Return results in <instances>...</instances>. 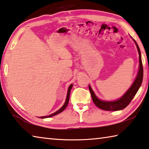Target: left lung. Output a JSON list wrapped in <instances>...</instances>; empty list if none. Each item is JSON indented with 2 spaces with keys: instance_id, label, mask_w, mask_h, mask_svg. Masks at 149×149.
<instances>
[{
  "instance_id": "1",
  "label": "left lung",
  "mask_w": 149,
  "mask_h": 149,
  "mask_svg": "<svg viewBox=\"0 0 149 149\" xmlns=\"http://www.w3.org/2000/svg\"><path fill=\"white\" fill-rule=\"evenodd\" d=\"M134 40V42L136 43V46L138 50V53L139 55V70L138 72V74L136 77V80L134 81V83L132 84L131 87L130 88L129 90L126 92L125 94L121 98L116 101L113 102H105V101H102L99 100L94 94V92L92 90V88L90 86H88L89 91L91 94L92 99H93L94 104H95L97 107L100 109L105 110V111H118L123 109L124 108L126 107L129 105L130 103L131 102L132 99L136 95L137 92L138 91L139 87L141 85V83L143 81V67L142 64V61H141V51L139 49V47L138 45Z\"/></svg>"
}]
</instances>
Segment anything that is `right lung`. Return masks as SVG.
<instances>
[{
    "mask_svg": "<svg viewBox=\"0 0 149 149\" xmlns=\"http://www.w3.org/2000/svg\"><path fill=\"white\" fill-rule=\"evenodd\" d=\"M73 85H70V86H69L68 88V93H67V96H66V102L64 103V104L63 105V106L60 109H58L57 111H56L55 113H53V114H51L50 115H48V116H44V117H41L40 118H49V117H53L54 115H56L58 114V113H61L62 111H63L65 109V108L67 107L68 104L69 102V99H70V91H71V89L72 88Z\"/></svg>",
    "mask_w": 149,
    "mask_h": 149,
    "instance_id": "right-lung-1",
    "label": "right lung"
}]
</instances>
